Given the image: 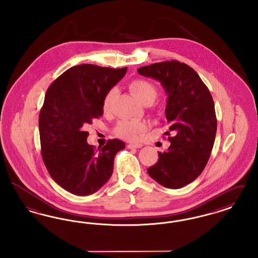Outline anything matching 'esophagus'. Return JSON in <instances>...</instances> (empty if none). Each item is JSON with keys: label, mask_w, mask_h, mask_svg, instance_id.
<instances>
[{"label": "esophagus", "mask_w": 258, "mask_h": 258, "mask_svg": "<svg viewBox=\"0 0 258 258\" xmlns=\"http://www.w3.org/2000/svg\"><path fill=\"white\" fill-rule=\"evenodd\" d=\"M142 146L143 145L140 144V143H131V144L127 145V148L128 149H138V148H141Z\"/></svg>", "instance_id": "esophagus-1"}]
</instances>
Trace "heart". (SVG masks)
<instances>
[{"label": "heart", "mask_w": 258, "mask_h": 258, "mask_svg": "<svg viewBox=\"0 0 258 258\" xmlns=\"http://www.w3.org/2000/svg\"><path fill=\"white\" fill-rule=\"evenodd\" d=\"M130 89L136 98H138L142 103L150 102L152 103L158 95L157 88L151 82L145 79H135L130 83ZM117 94V90L115 88H111L110 90L104 95L102 99V109L107 113L111 110L112 102ZM147 131V124L144 122L124 119L119 122L115 127V135L119 137L124 138L126 140L136 141L139 140L145 132Z\"/></svg>", "instance_id": "1"}]
</instances>
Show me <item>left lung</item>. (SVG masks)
Returning <instances> with one entry per match:
<instances>
[{
	"label": "left lung",
	"mask_w": 258,
	"mask_h": 258,
	"mask_svg": "<svg viewBox=\"0 0 258 258\" xmlns=\"http://www.w3.org/2000/svg\"><path fill=\"white\" fill-rule=\"evenodd\" d=\"M137 72L159 80L168 96L165 135L171 144L158 152L160 159L148 174L165 187H183L202 173L212 153L217 134L212 95L197 72L181 61L156 62Z\"/></svg>",
	"instance_id": "8db88e82"
}]
</instances>
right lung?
Returning <instances> with one entry per match:
<instances>
[{"label":"right lung","instance_id":"1","mask_svg":"<svg viewBox=\"0 0 258 258\" xmlns=\"http://www.w3.org/2000/svg\"><path fill=\"white\" fill-rule=\"evenodd\" d=\"M126 70L74 66L46 91L38 119L42 160L51 178L73 195L98 191L112 175L116 154L124 149L119 139L98 149L89 145L85 127L102 115L104 95Z\"/></svg>","mask_w":258,"mask_h":258}]
</instances>
